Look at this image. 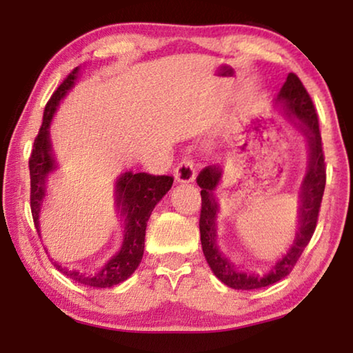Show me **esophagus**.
<instances>
[{"label": "esophagus", "mask_w": 353, "mask_h": 353, "mask_svg": "<svg viewBox=\"0 0 353 353\" xmlns=\"http://www.w3.org/2000/svg\"><path fill=\"white\" fill-rule=\"evenodd\" d=\"M174 177H176L177 182H183V183L193 182L194 177H196V168H194L193 160L182 159L176 166Z\"/></svg>", "instance_id": "1"}]
</instances>
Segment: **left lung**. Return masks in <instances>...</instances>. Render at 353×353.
Segmentation results:
<instances>
[{"mask_svg": "<svg viewBox=\"0 0 353 353\" xmlns=\"http://www.w3.org/2000/svg\"><path fill=\"white\" fill-rule=\"evenodd\" d=\"M276 104L282 109L286 117L294 121L299 130L305 135L310 159L305 177H303L301 191H299L301 205H299V227L294 243L288 249V252L271 268L270 272L265 274V276H259V274L240 271L236 270L234 263L227 260L219 252L216 246V214L219 212V207L216 199H214L213 191L218 187L221 176H223V170L218 165L205 166L196 179V182L201 187L202 198L199 218L202 252H204L205 260L208 266L212 268L214 276L234 290L265 288L268 285L285 279L292 271L299 256L302 255L303 249L312 240L316 223H318L322 194H324L325 188V162L324 151H322L318 115H316L313 101L301 79L294 73H290L283 87L280 88Z\"/></svg>", "mask_w": 353, "mask_h": 353, "instance_id": "8db88e82", "label": "left lung"}]
</instances>
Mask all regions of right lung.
<instances>
[{"label":"right lung","instance_id":"obj_1","mask_svg":"<svg viewBox=\"0 0 353 353\" xmlns=\"http://www.w3.org/2000/svg\"><path fill=\"white\" fill-rule=\"evenodd\" d=\"M79 68H74L68 74L57 90L52 93L43 112V123L39 135L34 140L31 159H29V174H31V212L35 229L40 235L39 216L41 204L46 196V181L50 172L57 168L52 155L50 140V124L54 117L61 99L74 85V79ZM171 176H154L148 172L128 171L117 179L115 183V205L117 212L124 221L123 246L117 255L105 263L103 270L97 274H83L76 270H68L59 263H54L56 270L77 283L92 286V288H110L128 280L139 268L145 250L146 224L157 202L168 193L172 185Z\"/></svg>","mask_w":353,"mask_h":353}]
</instances>
